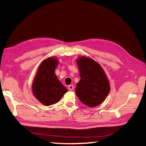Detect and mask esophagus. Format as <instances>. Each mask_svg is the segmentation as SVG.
Wrapping results in <instances>:
<instances>
[{
    "instance_id": "obj_1",
    "label": "esophagus",
    "mask_w": 146,
    "mask_h": 146,
    "mask_svg": "<svg viewBox=\"0 0 146 146\" xmlns=\"http://www.w3.org/2000/svg\"><path fill=\"white\" fill-rule=\"evenodd\" d=\"M68 89H70V91H73L74 89V86L73 85H69L68 86Z\"/></svg>"
}]
</instances>
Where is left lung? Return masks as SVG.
<instances>
[{
  "label": "left lung",
  "mask_w": 146,
  "mask_h": 146,
  "mask_svg": "<svg viewBox=\"0 0 146 146\" xmlns=\"http://www.w3.org/2000/svg\"><path fill=\"white\" fill-rule=\"evenodd\" d=\"M81 80L76 94L80 101L90 107L101 104L110 90L109 82L102 67L94 60L85 57L78 59Z\"/></svg>",
  "instance_id": "1"
}]
</instances>
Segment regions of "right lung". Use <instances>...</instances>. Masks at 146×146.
<instances>
[{
	"label": "right lung",
	"mask_w": 146,
	"mask_h": 146,
	"mask_svg": "<svg viewBox=\"0 0 146 146\" xmlns=\"http://www.w3.org/2000/svg\"><path fill=\"white\" fill-rule=\"evenodd\" d=\"M57 60L48 58L41 63L33 84L35 96L45 106L57 103L67 92L55 74Z\"/></svg>",
	"instance_id": "obj_1"
}]
</instances>
